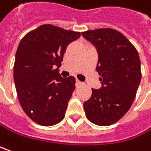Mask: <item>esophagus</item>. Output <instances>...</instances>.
Returning a JSON list of instances; mask_svg holds the SVG:
<instances>
[{"instance_id": "1", "label": "esophagus", "mask_w": 151, "mask_h": 151, "mask_svg": "<svg viewBox=\"0 0 151 151\" xmlns=\"http://www.w3.org/2000/svg\"><path fill=\"white\" fill-rule=\"evenodd\" d=\"M83 83H82V82L78 80V79L76 80V87H79V86L83 85Z\"/></svg>"}]
</instances>
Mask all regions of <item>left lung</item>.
<instances>
[{"mask_svg":"<svg viewBox=\"0 0 151 151\" xmlns=\"http://www.w3.org/2000/svg\"><path fill=\"white\" fill-rule=\"evenodd\" d=\"M83 37L96 47V71L100 89L92 88L83 103L87 119L94 124L108 126L119 121L130 109L141 80L140 59L134 46L121 32L112 28L88 30Z\"/></svg>","mask_w":151,"mask_h":151,"instance_id":"obj_1","label":"left lung"}]
</instances>
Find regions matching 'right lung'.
Returning <instances> with one entry per match:
<instances>
[{
  "label": "right lung",
  "mask_w": 151,
  "mask_h": 151,
  "mask_svg": "<svg viewBox=\"0 0 151 151\" xmlns=\"http://www.w3.org/2000/svg\"><path fill=\"white\" fill-rule=\"evenodd\" d=\"M79 32L44 24L27 33L16 52L13 77L19 103L34 122L52 126L65 116L75 89L73 76L62 78L58 68L69 43Z\"/></svg>",
  "instance_id": "obj_1"
}]
</instances>
